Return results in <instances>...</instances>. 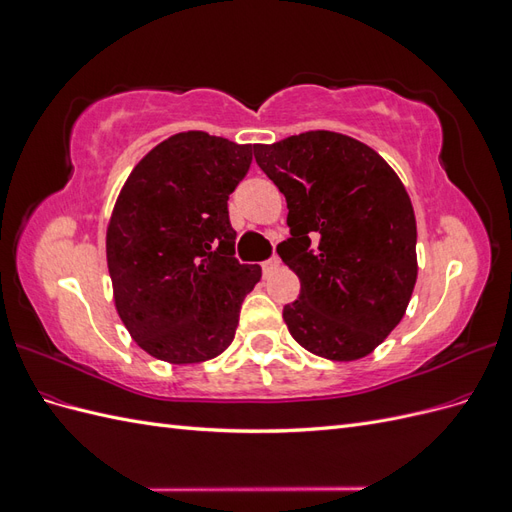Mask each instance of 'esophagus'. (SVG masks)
<instances>
[{"label": "esophagus", "instance_id": "1", "mask_svg": "<svg viewBox=\"0 0 512 512\" xmlns=\"http://www.w3.org/2000/svg\"><path fill=\"white\" fill-rule=\"evenodd\" d=\"M277 269H280V258H277V256H273V258L262 262V273H265V275H269V273H273V271H277Z\"/></svg>", "mask_w": 512, "mask_h": 512}]
</instances>
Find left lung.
<instances>
[{
    "mask_svg": "<svg viewBox=\"0 0 512 512\" xmlns=\"http://www.w3.org/2000/svg\"><path fill=\"white\" fill-rule=\"evenodd\" d=\"M254 158L288 205L277 254L301 282L284 307L290 335L329 361L363 359L404 318L416 284L404 183L374 149L329 130L254 145Z\"/></svg>",
    "mask_w": 512,
    "mask_h": 512,
    "instance_id": "8db88e82",
    "label": "left lung"
}]
</instances>
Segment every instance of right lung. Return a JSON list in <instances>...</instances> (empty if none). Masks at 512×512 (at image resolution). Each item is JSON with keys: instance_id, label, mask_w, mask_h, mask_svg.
<instances>
[{"instance_id": "1", "label": "right lung", "mask_w": 512, "mask_h": 512, "mask_svg": "<svg viewBox=\"0 0 512 512\" xmlns=\"http://www.w3.org/2000/svg\"><path fill=\"white\" fill-rule=\"evenodd\" d=\"M252 145L179 132L153 147L123 183L106 228L115 307L134 342L175 365L222 354L258 265L235 258L228 196Z\"/></svg>"}]
</instances>
